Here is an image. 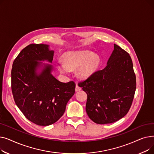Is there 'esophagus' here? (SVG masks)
I'll return each mask as SVG.
<instances>
[{
  "instance_id": "esophagus-1",
  "label": "esophagus",
  "mask_w": 154,
  "mask_h": 154,
  "mask_svg": "<svg viewBox=\"0 0 154 154\" xmlns=\"http://www.w3.org/2000/svg\"><path fill=\"white\" fill-rule=\"evenodd\" d=\"M81 89H82L81 87H80L78 85H76V86H75V91H76V92L80 91Z\"/></svg>"
}]
</instances>
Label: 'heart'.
<instances>
[{"mask_svg": "<svg viewBox=\"0 0 154 154\" xmlns=\"http://www.w3.org/2000/svg\"><path fill=\"white\" fill-rule=\"evenodd\" d=\"M64 62L59 60L56 66L62 73L67 74L70 70L77 69L78 75L82 79H86L92 75L98 68L100 63L99 57L93 52L82 51H69L63 55Z\"/></svg>", "mask_w": 154, "mask_h": 154, "instance_id": "obj_1", "label": "heart"}]
</instances>
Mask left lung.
I'll use <instances>...</instances> for the list:
<instances>
[{"label": "left lung", "instance_id": "1", "mask_svg": "<svg viewBox=\"0 0 154 154\" xmlns=\"http://www.w3.org/2000/svg\"><path fill=\"white\" fill-rule=\"evenodd\" d=\"M78 85L87 94V114L98 124L114 123L130 109L136 89V77L130 55L119 45L106 67L95 72Z\"/></svg>", "mask_w": 154, "mask_h": 154}]
</instances>
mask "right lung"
<instances>
[{"mask_svg": "<svg viewBox=\"0 0 154 154\" xmlns=\"http://www.w3.org/2000/svg\"><path fill=\"white\" fill-rule=\"evenodd\" d=\"M54 53L48 45L32 44L22 50L12 64L11 88L15 102L24 116L40 126L56 122L75 94V82L59 81L51 74V65H44L37 74L42 63L38 61L52 62Z\"/></svg>", "mask_w": 154, "mask_h": 154, "instance_id": "add662e5", "label": "right lung"}]
</instances>
